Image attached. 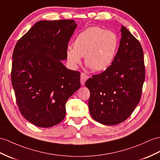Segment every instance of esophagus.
Returning <instances> with one entry per match:
<instances>
[{
	"label": "esophagus",
	"mask_w": 160,
	"mask_h": 160,
	"mask_svg": "<svg viewBox=\"0 0 160 160\" xmlns=\"http://www.w3.org/2000/svg\"><path fill=\"white\" fill-rule=\"evenodd\" d=\"M88 78V76L87 75L86 73H81V75H80V83L81 84L84 85L85 82L87 81V80Z\"/></svg>",
	"instance_id": "1"
}]
</instances>
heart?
Listing matches in <instances>:
<instances>
[{"instance_id": "1", "label": "heart", "mask_w": 160, "mask_h": 160, "mask_svg": "<svg viewBox=\"0 0 160 160\" xmlns=\"http://www.w3.org/2000/svg\"><path fill=\"white\" fill-rule=\"evenodd\" d=\"M117 46L118 39L113 32L92 27L76 36L73 48H67L66 57L72 68H76L84 57L85 64L92 71L102 72L112 64Z\"/></svg>"}]
</instances>
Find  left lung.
<instances>
[{"label": "left lung", "mask_w": 160, "mask_h": 160, "mask_svg": "<svg viewBox=\"0 0 160 160\" xmlns=\"http://www.w3.org/2000/svg\"><path fill=\"white\" fill-rule=\"evenodd\" d=\"M121 32L120 46L112 64L85 82L91 93L92 118L107 125L118 124L130 116L140 102L145 78L142 46L123 26Z\"/></svg>", "instance_id": "8db88e82"}]
</instances>
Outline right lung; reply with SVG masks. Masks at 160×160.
I'll return each instance as SVG.
<instances>
[{"label": "right lung", "instance_id": "1", "mask_svg": "<svg viewBox=\"0 0 160 160\" xmlns=\"http://www.w3.org/2000/svg\"><path fill=\"white\" fill-rule=\"evenodd\" d=\"M76 27L73 20L38 22L14 48L12 83L17 104L38 127L61 122L67 101L80 87V73L61 62Z\"/></svg>", "mask_w": 160, "mask_h": 160}]
</instances>
